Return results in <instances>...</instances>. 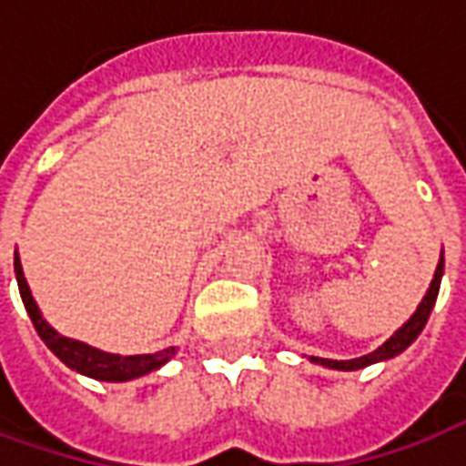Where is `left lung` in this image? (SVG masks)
<instances>
[{
	"label": "left lung",
	"mask_w": 466,
	"mask_h": 466,
	"mask_svg": "<svg viewBox=\"0 0 466 466\" xmlns=\"http://www.w3.org/2000/svg\"><path fill=\"white\" fill-rule=\"evenodd\" d=\"M441 274H444V252L440 254V262H437V269H434V277H431L430 289L427 294L421 297V302L417 304V309L411 314L407 322L401 324L397 332L391 334L387 342L377 347L370 354H361V357H354V360H324V357H309L312 364H322L327 370H339V371H354V370H364L370 364H377V361H387L394 360L397 354L407 350L417 337L424 329V324L430 319L431 309H434V302H437V294H440V284H441Z\"/></svg>",
	"instance_id": "1"
}]
</instances>
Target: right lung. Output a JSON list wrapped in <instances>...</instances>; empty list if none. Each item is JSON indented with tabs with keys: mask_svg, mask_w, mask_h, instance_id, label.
I'll return each instance as SVG.
<instances>
[{
	"mask_svg": "<svg viewBox=\"0 0 466 466\" xmlns=\"http://www.w3.org/2000/svg\"><path fill=\"white\" fill-rule=\"evenodd\" d=\"M15 274L16 284H19V294H22V302H25L29 319L35 324L36 334L42 337V342L55 351L59 360L65 361L69 370H75L79 374H85V377H92V380L99 381H129L137 380V377H144V374H149L154 370H159V367H164L177 354V347H167V350L154 351V354H112V351L96 350L92 344L65 337V334L56 332L55 327L42 317V309L35 302L32 289H29V284L25 279V269H22V262H19V252H15Z\"/></svg>",
	"mask_w": 466,
	"mask_h": 466,
	"instance_id": "right-lung-1",
	"label": "right lung"
}]
</instances>
